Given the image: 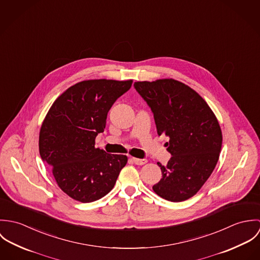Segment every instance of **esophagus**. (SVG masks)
<instances>
[{
  "mask_svg": "<svg viewBox=\"0 0 260 260\" xmlns=\"http://www.w3.org/2000/svg\"><path fill=\"white\" fill-rule=\"evenodd\" d=\"M134 163L137 164V165H144L147 163V160L146 159H139V158H132Z\"/></svg>",
  "mask_w": 260,
  "mask_h": 260,
  "instance_id": "esophagus-1",
  "label": "esophagus"
}]
</instances>
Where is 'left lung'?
<instances>
[{"label": "left lung", "instance_id": "left-lung-1", "mask_svg": "<svg viewBox=\"0 0 260 260\" xmlns=\"http://www.w3.org/2000/svg\"><path fill=\"white\" fill-rule=\"evenodd\" d=\"M153 112L158 135L169 137L167 165L157 163L162 179L153 186L160 197L181 202L194 196L213 172L222 132L215 114L193 89L174 79L135 82Z\"/></svg>", "mask_w": 260, "mask_h": 260}]
</instances>
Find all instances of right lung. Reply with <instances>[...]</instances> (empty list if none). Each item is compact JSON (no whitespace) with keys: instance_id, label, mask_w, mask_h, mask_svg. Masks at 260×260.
<instances>
[{"instance_id":"1","label":"right lung","mask_w":260,"mask_h":260,"mask_svg":"<svg viewBox=\"0 0 260 260\" xmlns=\"http://www.w3.org/2000/svg\"><path fill=\"white\" fill-rule=\"evenodd\" d=\"M132 80H85L68 88L53 103L40 130L39 151L58 186L87 203L108 194L126 165V155L95 148L107 114Z\"/></svg>"}]
</instances>
